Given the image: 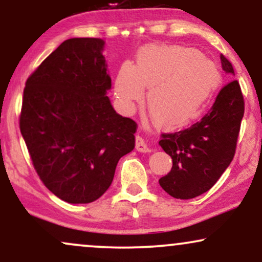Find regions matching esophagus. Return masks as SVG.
<instances>
[{
	"instance_id": "obj_1",
	"label": "esophagus",
	"mask_w": 262,
	"mask_h": 262,
	"mask_svg": "<svg viewBox=\"0 0 262 262\" xmlns=\"http://www.w3.org/2000/svg\"><path fill=\"white\" fill-rule=\"evenodd\" d=\"M135 149L138 150V151L140 152H149L151 151V149L149 148L148 145H146V143L144 141V139L139 135H137V138H135Z\"/></svg>"
}]
</instances>
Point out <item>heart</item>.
I'll return each mask as SVG.
<instances>
[{
  "mask_svg": "<svg viewBox=\"0 0 262 262\" xmlns=\"http://www.w3.org/2000/svg\"><path fill=\"white\" fill-rule=\"evenodd\" d=\"M221 86V74L202 54L183 48L143 49L137 65L124 64L116 79V96L130 110L148 87L150 117L156 125L173 129L197 119Z\"/></svg>",
  "mask_w": 262,
  "mask_h": 262,
  "instance_id": "1",
  "label": "heart"
}]
</instances>
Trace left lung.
<instances>
[{"label": "left lung", "instance_id": "1", "mask_svg": "<svg viewBox=\"0 0 262 262\" xmlns=\"http://www.w3.org/2000/svg\"><path fill=\"white\" fill-rule=\"evenodd\" d=\"M222 68L234 74L231 62L221 54ZM245 103L237 80L221 89L210 110L191 127L162 133L159 144L172 159V167L159 183L179 200H189L214 186L233 160Z\"/></svg>", "mask_w": 262, "mask_h": 262}]
</instances>
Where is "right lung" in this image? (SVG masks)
Segmentation results:
<instances>
[{"instance_id": "obj_1", "label": "right lung", "mask_w": 262, "mask_h": 262, "mask_svg": "<svg viewBox=\"0 0 262 262\" xmlns=\"http://www.w3.org/2000/svg\"><path fill=\"white\" fill-rule=\"evenodd\" d=\"M104 41H62L27 79L19 129L45 187L69 203L98 200L119 159L135 146L138 124L113 110Z\"/></svg>"}]
</instances>
